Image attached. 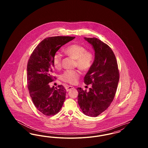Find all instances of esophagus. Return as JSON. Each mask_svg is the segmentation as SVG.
Listing matches in <instances>:
<instances>
[{
  "label": "esophagus",
  "mask_w": 148,
  "mask_h": 148,
  "mask_svg": "<svg viewBox=\"0 0 148 148\" xmlns=\"http://www.w3.org/2000/svg\"><path fill=\"white\" fill-rule=\"evenodd\" d=\"M74 88L73 86H67L65 88L66 92H69V90H71L74 89Z\"/></svg>",
  "instance_id": "1"
}]
</instances>
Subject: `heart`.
<instances>
[{
	"mask_svg": "<svg viewBox=\"0 0 148 148\" xmlns=\"http://www.w3.org/2000/svg\"><path fill=\"white\" fill-rule=\"evenodd\" d=\"M64 53L75 59V65L83 71H88L92 67L94 60V54L90 50H86L85 47L79 44H72L64 49ZM62 55L57 51L53 56V62L56 68L61 66ZM80 76V72L77 69L64 71L61 75L63 82L74 84L77 82Z\"/></svg>",
	"mask_w": 148,
	"mask_h": 148,
	"instance_id": "heart-1",
	"label": "heart"
}]
</instances>
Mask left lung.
Instances as JSON below:
<instances>
[{
    "label": "left lung",
    "mask_w": 148,
    "mask_h": 148,
    "mask_svg": "<svg viewBox=\"0 0 148 148\" xmlns=\"http://www.w3.org/2000/svg\"><path fill=\"white\" fill-rule=\"evenodd\" d=\"M95 51L92 67L84 82L91 84L89 91L77 88V103L85 115L96 117L104 112L114 98L119 80V73L113 50L96 38H84Z\"/></svg>",
    "instance_id": "obj_1"
}]
</instances>
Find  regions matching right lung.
<instances>
[{"label": "right lung", "mask_w": 148, "mask_h": 148, "mask_svg": "<svg viewBox=\"0 0 148 148\" xmlns=\"http://www.w3.org/2000/svg\"><path fill=\"white\" fill-rule=\"evenodd\" d=\"M74 36H53L44 39L34 50L27 65V84L29 94L36 108L47 116L58 113L65 99L66 90L62 85L50 87L54 65L53 56Z\"/></svg>", "instance_id": "add662e5"}]
</instances>
